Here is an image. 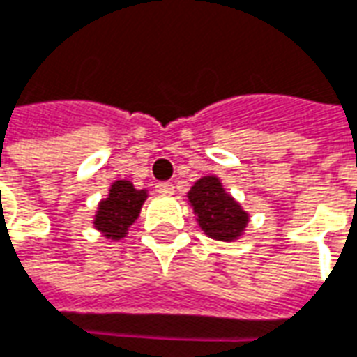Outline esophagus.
<instances>
[{"label":"esophagus","mask_w":357,"mask_h":357,"mask_svg":"<svg viewBox=\"0 0 357 357\" xmlns=\"http://www.w3.org/2000/svg\"><path fill=\"white\" fill-rule=\"evenodd\" d=\"M156 188L160 194H173L175 192V186H173V182H158Z\"/></svg>","instance_id":"1"}]
</instances>
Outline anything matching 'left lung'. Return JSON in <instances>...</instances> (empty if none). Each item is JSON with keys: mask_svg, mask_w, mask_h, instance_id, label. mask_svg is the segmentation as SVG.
Wrapping results in <instances>:
<instances>
[{"mask_svg": "<svg viewBox=\"0 0 357 357\" xmlns=\"http://www.w3.org/2000/svg\"><path fill=\"white\" fill-rule=\"evenodd\" d=\"M188 199L194 207L199 226L208 237L231 241L245 229L248 216L222 188L216 176H203L190 190Z\"/></svg>", "mask_w": 357, "mask_h": 357, "instance_id": "8db88e82", "label": "left lung"}]
</instances>
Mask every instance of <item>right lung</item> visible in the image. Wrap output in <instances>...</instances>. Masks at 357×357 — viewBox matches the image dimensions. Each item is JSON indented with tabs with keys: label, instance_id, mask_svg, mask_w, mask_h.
<instances>
[{
	"label": "right lung",
	"instance_id": "1",
	"mask_svg": "<svg viewBox=\"0 0 357 357\" xmlns=\"http://www.w3.org/2000/svg\"><path fill=\"white\" fill-rule=\"evenodd\" d=\"M144 199H146L144 190H135L133 184L128 181H116L112 184L109 197L99 203L98 216L93 224L109 239H120L139 216Z\"/></svg>",
	"mask_w": 357,
	"mask_h": 357
}]
</instances>
